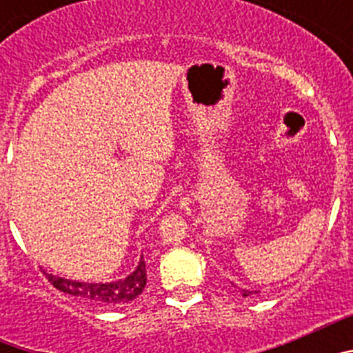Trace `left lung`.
Wrapping results in <instances>:
<instances>
[{"instance_id":"left-lung-1","label":"left lung","mask_w":353,"mask_h":353,"mask_svg":"<svg viewBox=\"0 0 353 353\" xmlns=\"http://www.w3.org/2000/svg\"><path fill=\"white\" fill-rule=\"evenodd\" d=\"M251 293H252V292H249V290H242V295H244V297H249Z\"/></svg>"}]
</instances>
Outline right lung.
<instances>
[{
    "label": "right lung",
    "instance_id": "obj_1",
    "mask_svg": "<svg viewBox=\"0 0 353 353\" xmlns=\"http://www.w3.org/2000/svg\"><path fill=\"white\" fill-rule=\"evenodd\" d=\"M49 283L54 288L63 293H70L74 297H81L84 301L95 302L101 305H123L134 301L143 292L146 285V269L145 260L139 261L138 269L134 270L127 279L117 283H76L68 281L63 277H56L49 274Z\"/></svg>",
    "mask_w": 353,
    "mask_h": 353
}]
</instances>
